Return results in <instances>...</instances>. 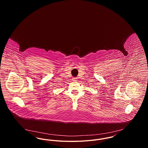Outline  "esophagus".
I'll list each match as a JSON object with an SVG mask.
<instances>
[{"label":"esophagus","instance_id":"1","mask_svg":"<svg viewBox=\"0 0 148 148\" xmlns=\"http://www.w3.org/2000/svg\"><path fill=\"white\" fill-rule=\"evenodd\" d=\"M73 81H77V78L74 77V78H73Z\"/></svg>","mask_w":148,"mask_h":148}]
</instances>
